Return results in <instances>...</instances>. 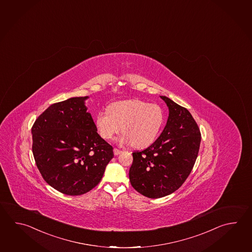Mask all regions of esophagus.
Returning <instances> with one entry per match:
<instances>
[{"instance_id":"1","label":"esophagus","mask_w":252,"mask_h":252,"mask_svg":"<svg viewBox=\"0 0 252 252\" xmlns=\"http://www.w3.org/2000/svg\"><path fill=\"white\" fill-rule=\"evenodd\" d=\"M121 153H122V151H121V150L114 148V154H115V155H118V154H120Z\"/></svg>"}]
</instances>
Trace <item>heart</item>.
<instances>
[{
	"label": "heart",
	"instance_id": "heart-1",
	"mask_svg": "<svg viewBox=\"0 0 252 252\" xmlns=\"http://www.w3.org/2000/svg\"><path fill=\"white\" fill-rule=\"evenodd\" d=\"M163 120V111L159 105L128 99L110 104L108 111H99L95 125L98 134L105 140H110L122 127L124 133L118 141L142 149L156 140Z\"/></svg>",
	"mask_w": 252,
	"mask_h": 252
}]
</instances>
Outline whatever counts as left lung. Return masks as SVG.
Instances as JSON below:
<instances>
[{
	"label": "left lung",
	"mask_w": 252,
	"mask_h": 252,
	"mask_svg": "<svg viewBox=\"0 0 252 252\" xmlns=\"http://www.w3.org/2000/svg\"><path fill=\"white\" fill-rule=\"evenodd\" d=\"M160 98L169 108L167 124L154 144L133 153L129 170L132 187L149 198L179 189L189 176L200 147V130L189 111L165 96Z\"/></svg>",
	"instance_id": "1"
}]
</instances>
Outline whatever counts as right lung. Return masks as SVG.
<instances>
[{
	"mask_svg": "<svg viewBox=\"0 0 252 252\" xmlns=\"http://www.w3.org/2000/svg\"><path fill=\"white\" fill-rule=\"evenodd\" d=\"M54 103L31 128L36 167L48 185L63 194L80 195L98 185L114 157L113 147L97 133L84 100Z\"/></svg>",
	"mask_w": 252,
	"mask_h": 252,
	"instance_id": "obj_1",
	"label": "right lung"
}]
</instances>
